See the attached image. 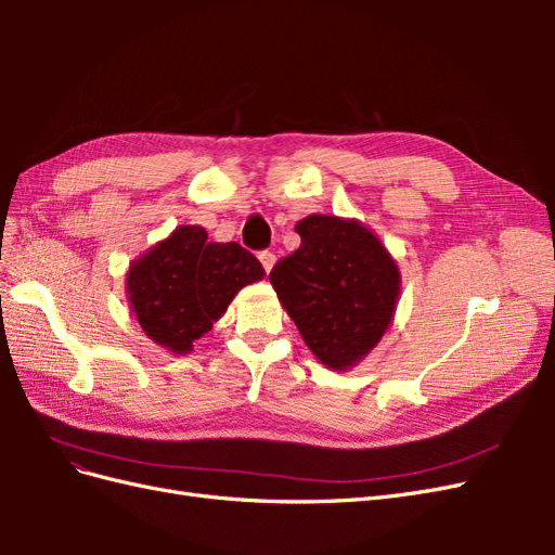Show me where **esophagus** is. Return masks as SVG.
<instances>
[{
	"mask_svg": "<svg viewBox=\"0 0 555 555\" xmlns=\"http://www.w3.org/2000/svg\"><path fill=\"white\" fill-rule=\"evenodd\" d=\"M259 261H261V266L266 268V273H271V271H273V266H275V261H278V257L273 255V251H261V255H259Z\"/></svg>",
	"mask_w": 555,
	"mask_h": 555,
	"instance_id": "34e87169",
	"label": "esophagus"
}]
</instances>
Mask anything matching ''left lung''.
<instances>
[{
  "mask_svg": "<svg viewBox=\"0 0 555 555\" xmlns=\"http://www.w3.org/2000/svg\"><path fill=\"white\" fill-rule=\"evenodd\" d=\"M296 233L300 247L268 278L312 354L333 371H349L393 322L396 259L359 220L308 215Z\"/></svg>",
  "mask_w": 555,
  "mask_h": 555,
  "instance_id": "obj_1",
  "label": "left lung"
}]
</instances>
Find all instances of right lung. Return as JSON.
<instances>
[{
  "label": "right lung",
  "mask_w": 555,
  "mask_h": 555,
  "mask_svg": "<svg viewBox=\"0 0 555 555\" xmlns=\"http://www.w3.org/2000/svg\"><path fill=\"white\" fill-rule=\"evenodd\" d=\"M263 275L259 259L238 243H210L204 227L182 224L131 261L125 289L147 338L190 354L233 296Z\"/></svg>",
  "instance_id": "obj_1"
}]
</instances>
